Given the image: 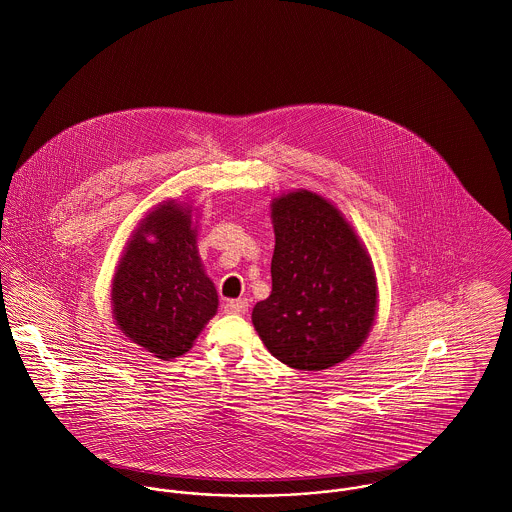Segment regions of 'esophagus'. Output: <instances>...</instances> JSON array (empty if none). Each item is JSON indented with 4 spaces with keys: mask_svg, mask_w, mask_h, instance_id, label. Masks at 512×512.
Masks as SVG:
<instances>
[{
    "mask_svg": "<svg viewBox=\"0 0 512 512\" xmlns=\"http://www.w3.org/2000/svg\"><path fill=\"white\" fill-rule=\"evenodd\" d=\"M247 309H249L247 299H231L223 305L225 313H235V315H243V313H247Z\"/></svg>",
    "mask_w": 512,
    "mask_h": 512,
    "instance_id": "34e87169",
    "label": "esophagus"
}]
</instances>
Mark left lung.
I'll return each mask as SVG.
<instances>
[{"label":"left lung","mask_w":512,"mask_h":512,"mask_svg":"<svg viewBox=\"0 0 512 512\" xmlns=\"http://www.w3.org/2000/svg\"><path fill=\"white\" fill-rule=\"evenodd\" d=\"M273 289L253 325L273 357L299 371L329 369L369 335L377 307L371 259L323 197L293 191L273 201Z\"/></svg>","instance_id":"8db88e82"}]
</instances>
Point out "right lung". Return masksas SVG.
<instances>
[{
    "label": "right lung",
    "mask_w": 512,
    "mask_h": 512,
    "mask_svg": "<svg viewBox=\"0 0 512 512\" xmlns=\"http://www.w3.org/2000/svg\"><path fill=\"white\" fill-rule=\"evenodd\" d=\"M215 311L217 291L201 269L189 211L159 205L129 241L113 279L119 329L155 357L173 359L191 349Z\"/></svg>",
    "instance_id": "add662e5"
}]
</instances>
